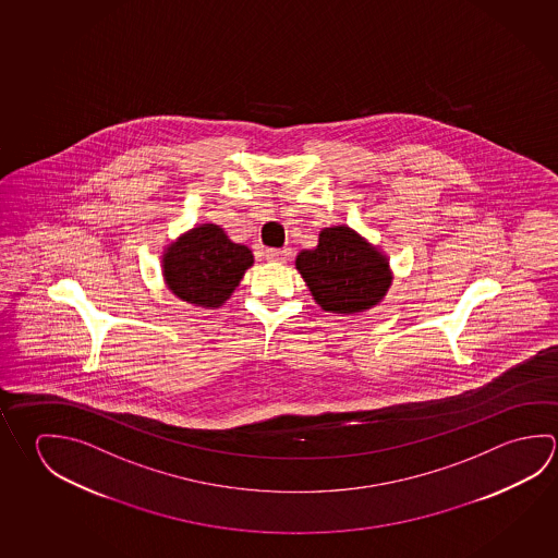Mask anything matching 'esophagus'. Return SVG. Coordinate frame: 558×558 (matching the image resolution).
Wrapping results in <instances>:
<instances>
[{"label": "esophagus", "mask_w": 558, "mask_h": 558, "mask_svg": "<svg viewBox=\"0 0 558 558\" xmlns=\"http://www.w3.org/2000/svg\"><path fill=\"white\" fill-rule=\"evenodd\" d=\"M290 256H292L290 248H268L266 251V258L275 260V263H288Z\"/></svg>", "instance_id": "34e87169"}]
</instances>
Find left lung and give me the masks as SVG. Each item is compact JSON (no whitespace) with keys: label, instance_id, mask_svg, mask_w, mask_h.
Returning <instances> with one entry per match:
<instances>
[{"label":"left lung","instance_id":"left-lung-1","mask_svg":"<svg viewBox=\"0 0 558 558\" xmlns=\"http://www.w3.org/2000/svg\"><path fill=\"white\" fill-rule=\"evenodd\" d=\"M295 268L325 312L347 315L371 310L391 282L386 258L344 226L323 229L317 248L302 251Z\"/></svg>","mask_w":558,"mask_h":558}]
</instances>
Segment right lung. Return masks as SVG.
Masks as SVG:
<instances>
[{
  "label": "right lung",
  "instance_id": "right-lung-1",
  "mask_svg": "<svg viewBox=\"0 0 558 558\" xmlns=\"http://www.w3.org/2000/svg\"><path fill=\"white\" fill-rule=\"evenodd\" d=\"M248 266H253L248 246L233 243L221 227L206 223L168 246L165 278L180 300L217 307L233 293Z\"/></svg>",
  "mask_w": 558,
  "mask_h": 558
}]
</instances>
